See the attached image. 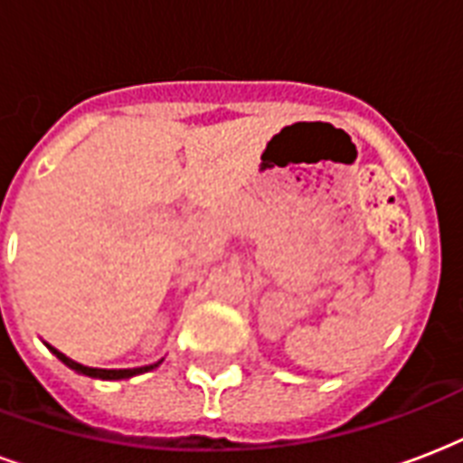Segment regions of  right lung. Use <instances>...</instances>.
<instances>
[{
    "label": "right lung",
    "instance_id": "1",
    "mask_svg": "<svg viewBox=\"0 0 463 463\" xmlns=\"http://www.w3.org/2000/svg\"><path fill=\"white\" fill-rule=\"evenodd\" d=\"M48 345V343H45ZM48 350L52 354H55L57 360L64 362L67 367L74 369V372H79V374H84V377H91V379H106V382H116V379H130L135 377V374H142V372H149V369L159 367L161 362H154V364H146V367H135V369H99V367H86V364H81V362H74L71 357H67L64 353H60L57 347L48 345Z\"/></svg>",
    "mask_w": 463,
    "mask_h": 463
}]
</instances>
